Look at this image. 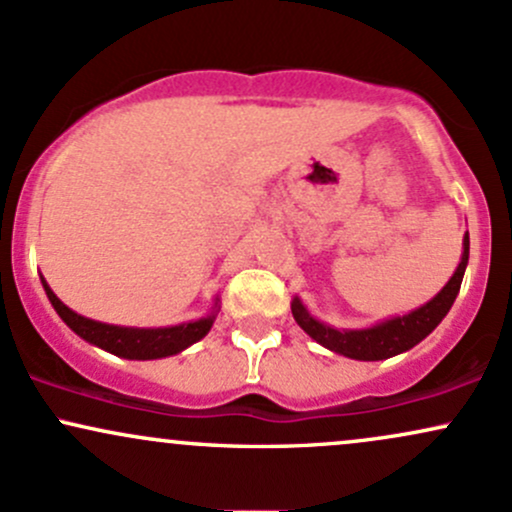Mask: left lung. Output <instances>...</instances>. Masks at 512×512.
Instances as JSON below:
<instances>
[{
  "label": "left lung",
  "instance_id": "8db88e82",
  "mask_svg": "<svg viewBox=\"0 0 512 512\" xmlns=\"http://www.w3.org/2000/svg\"><path fill=\"white\" fill-rule=\"evenodd\" d=\"M466 262H469V233L464 235V252L462 262H459L457 272L452 274V279L442 286L440 294L435 299H430L425 306L415 308V311L406 313V316H396L384 320V323H376L372 328L362 330H338L330 328V325L320 323L306 311V306L299 299L291 301V313L294 320L311 335L318 345L328 347L330 352H338L350 359H362V362H376V359H389L393 355H401V352L411 350L418 345L420 340H425L432 330L440 325V320L447 316L449 308H452L454 299L459 294V286H462Z\"/></svg>",
  "mask_w": 512,
  "mask_h": 512
}]
</instances>
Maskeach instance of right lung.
I'll list each match as a JSON object with an SVG mask.
<instances>
[{"label":"right lung","instance_id":"obj_1","mask_svg":"<svg viewBox=\"0 0 512 512\" xmlns=\"http://www.w3.org/2000/svg\"><path fill=\"white\" fill-rule=\"evenodd\" d=\"M43 289H46L50 303L58 311V316L80 335L82 340L92 342V345L101 347V350L119 355L123 359H160L177 355V352L187 350L189 345L199 342L211 330L213 320L218 313V299L213 306L211 316L192 320V323L172 325V328H121V325L99 323V320L84 318L67 308L58 296L53 294L46 279H41Z\"/></svg>","mask_w":512,"mask_h":512}]
</instances>
